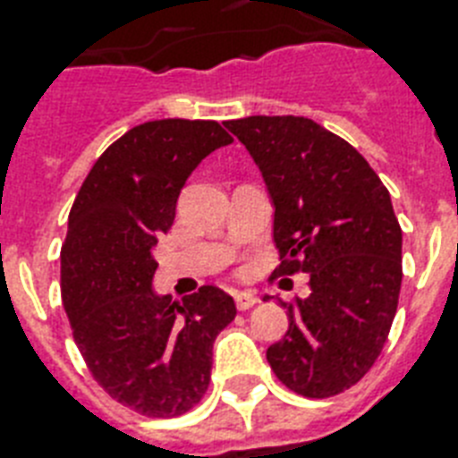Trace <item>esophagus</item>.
I'll return each instance as SVG.
<instances>
[{"label":"esophagus","instance_id":"obj_1","mask_svg":"<svg viewBox=\"0 0 458 458\" xmlns=\"http://www.w3.org/2000/svg\"><path fill=\"white\" fill-rule=\"evenodd\" d=\"M256 302H259V298H256V293H251V291H237L235 293V305L242 312L256 305Z\"/></svg>","mask_w":458,"mask_h":458}]
</instances>
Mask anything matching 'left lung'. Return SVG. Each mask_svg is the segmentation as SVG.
I'll return each mask as SVG.
<instances>
[{"instance_id": "obj_1", "label": "left lung", "mask_w": 458, "mask_h": 458, "mask_svg": "<svg viewBox=\"0 0 458 458\" xmlns=\"http://www.w3.org/2000/svg\"><path fill=\"white\" fill-rule=\"evenodd\" d=\"M225 128L247 146L275 207V275H310L307 298H279L288 330L267 363L305 398L340 394L377 360L398 307L403 233L389 191L312 118L249 116Z\"/></svg>"}]
</instances>
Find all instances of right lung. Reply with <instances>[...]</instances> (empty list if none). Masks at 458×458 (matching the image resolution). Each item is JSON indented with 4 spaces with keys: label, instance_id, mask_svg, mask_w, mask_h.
Listing matches in <instances>:
<instances>
[{
    "label": "right lung",
    "instance_id": "right-lung-1",
    "mask_svg": "<svg viewBox=\"0 0 458 458\" xmlns=\"http://www.w3.org/2000/svg\"><path fill=\"white\" fill-rule=\"evenodd\" d=\"M228 144L216 121L141 123L98 157L69 211L60 260L76 347L99 386L146 417L198 405L214 340L237 314L218 286L182 302L153 288V249L174 223L183 183Z\"/></svg>",
    "mask_w": 458,
    "mask_h": 458
}]
</instances>
